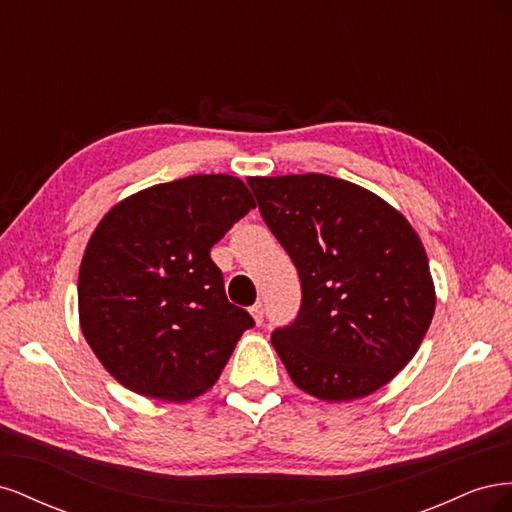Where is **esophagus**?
I'll return each instance as SVG.
<instances>
[{
	"label": "esophagus",
	"mask_w": 512,
	"mask_h": 512,
	"mask_svg": "<svg viewBox=\"0 0 512 512\" xmlns=\"http://www.w3.org/2000/svg\"><path fill=\"white\" fill-rule=\"evenodd\" d=\"M250 314H252L254 322L260 324L262 320H265V307H262V303H254V305L250 307Z\"/></svg>",
	"instance_id": "34e87169"
}]
</instances>
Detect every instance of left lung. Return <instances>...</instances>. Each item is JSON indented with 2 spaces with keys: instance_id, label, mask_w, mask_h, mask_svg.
<instances>
[{
  "instance_id": "left-lung-1",
  "label": "left lung",
  "mask_w": 512,
  "mask_h": 512,
  "mask_svg": "<svg viewBox=\"0 0 512 512\" xmlns=\"http://www.w3.org/2000/svg\"><path fill=\"white\" fill-rule=\"evenodd\" d=\"M247 183L301 277L299 316L271 335L288 376L322 401L382 389L412 361L436 309L416 230L344 179L307 173Z\"/></svg>"
}]
</instances>
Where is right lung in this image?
I'll list each match as a JSON object with an SVG mask.
<instances>
[{"label":"right lung","mask_w":512,"mask_h":512,"mask_svg":"<svg viewBox=\"0 0 512 512\" xmlns=\"http://www.w3.org/2000/svg\"><path fill=\"white\" fill-rule=\"evenodd\" d=\"M230 175H192L123 198L91 235L79 271L81 331L126 389L183 404L218 382L243 331L209 252L254 209Z\"/></svg>","instance_id":"obj_1"}]
</instances>
